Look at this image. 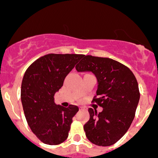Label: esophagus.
<instances>
[{
  "mask_svg": "<svg viewBox=\"0 0 158 158\" xmlns=\"http://www.w3.org/2000/svg\"><path fill=\"white\" fill-rule=\"evenodd\" d=\"M83 109H85V108L84 107H79V110H83Z\"/></svg>",
  "mask_w": 158,
  "mask_h": 158,
  "instance_id": "34e87169",
  "label": "esophagus"
}]
</instances>
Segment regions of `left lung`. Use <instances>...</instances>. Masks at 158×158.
Returning a JSON list of instances; mask_svg holds the SVG:
<instances>
[{
	"label": "left lung",
	"instance_id": "left-lung-1",
	"mask_svg": "<svg viewBox=\"0 0 158 158\" xmlns=\"http://www.w3.org/2000/svg\"><path fill=\"white\" fill-rule=\"evenodd\" d=\"M78 72H91L97 79L95 101L101 112L89 109L90 118L84 125L87 138L98 146L114 144L131 125L140 99L135 75L125 65L110 58L83 55L76 66Z\"/></svg>",
	"mask_w": 158,
	"mask_h": 158
}]
</instances>
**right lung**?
I'll use <instances>...</instances> for the list:
<instances>
[{"mask_svg": "<svg viewBox=\"0 0 158 158\" xmlns=\"http://www.w3.org/2000/svg\"><path fill=\"white\" fill-rule=\"evenodd\" d=\"M83 55L50 53L40 57L27 69L21 84V102L27 122L44 144L56 145L69 135L78 106L56 105L54 95L66 76Z\"/></svg>", "mask_w": 158, "mask_h": 158, "instance_id": "1", "label": "right lung"}]
</instances>
